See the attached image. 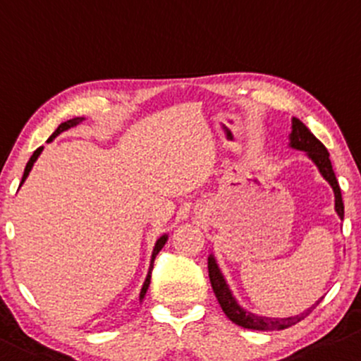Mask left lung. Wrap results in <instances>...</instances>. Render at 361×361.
<instances>
[{
	"label": "left lung",
	"mask_w": 361,
	"mask_h": 361,
	"mask_svg": "<svg viewBox=\"0 0 361 361\" xmlns=\"http://www.w3.org/2000/svg\"><path fill=\"white\" fill-rule=\"evenodd\" d=\"M288 147L293 149H300V152H305V155L314 161L315 167L319 169L321 176L329 182V185L333 188L334 191V209L338 213V216L344 218V204H343V197H341V189H339L338 179L334 176L333 165H331L329 160V153L321 141L317 140L314 135L310 133V129L302 123L300 119L293 117L291 119V133L288 135ZM208 273H209V281H212L213 291L216 295L218 303H220L221 310L225 312L226 317L230 321L237 324V326L244 327V329H254V331H281L286 329V327L295 326L297 322H300L302 319H305L307 315L310 314L315 307L321 303L322 298H319L314 305L309 307L307 310H303L302 314L293 315V317H264V315H256L252 312L245 310L244 307L238 305V302L235 300L232 290H230L228 283L224 274H221L220 268H218V262L214 259L213 254H209L208 257Z\"/></svg>",
	"instance_id": "obj_1"
}]
</instances>
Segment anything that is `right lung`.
I'll return each instance as SVG.
<instances>
[{"instance_id": "1", "label": "right lung", "mask_w": 361, "mask_h": 361, "mask_svg": "<svg viewBox=\"0 0 361 361\" xmlns=\"http://www.w3.org/2000/svg\"><path fill=\"white\" fill-rule=\"evenodd\" d=\"M83 121H85V117H75V119H70V121H66V123H61L59 126H58V129H56V131L52 133V135H51L49 140H47V143H51V141L54 140L56 136H59L61 133H63V131H68V129H70V128H75V126H78V124H80V123H83ZM42 149H44V147H40V148L35 149V152H34V155H32V157H30V160L27 161V167H25V170H23V177H22V182H20V185H22L23 182H25V179H27V177H28V173H30L32 167H34V164H35V161H37L39 155H40V153H42ZM167 240H169V235H167V233H164V235H161V237L159 238V240H157L155 247H153V252H152V261H149V269H148L147 279H145L143 286H141V291H140V300H143V298H145V295H147V290H148V286H149V279H152V269H153V262H155V257H157V254L160 252V250H161V247H164L165 244H167Z\"/></svg>"}]
</instances>
